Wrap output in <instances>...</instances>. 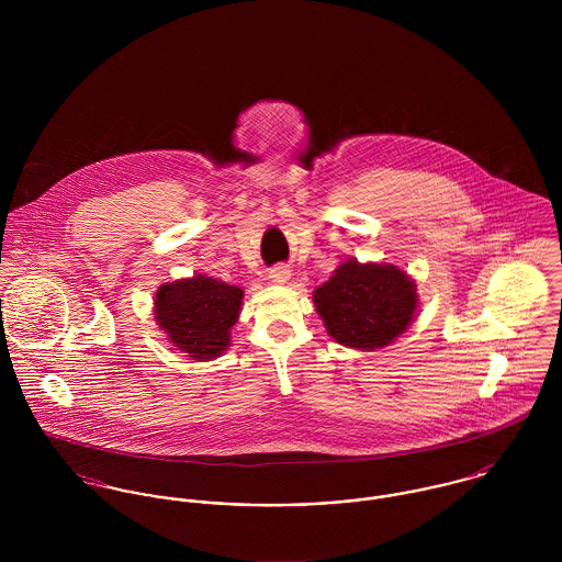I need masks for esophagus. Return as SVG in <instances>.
Here are the masks:
<instances>
[{
	"mask_svg": "<svg viewBox=\"0 0 562 562\" xmlns=\"http://www.w3.org/2000/svg\"><path fill=\"white\" fill-rule=\"evenodd\" d=\"M268 277H270V281H272V283H279V285H283V283H288V281H290V277H292V270H290L288 266H274V268H270Z\"/></svg>",
	"mask_w": 562,
	"mask_h": 562,
	"instance_id": "1",
	"label": "esophagus"
}]
</instances>
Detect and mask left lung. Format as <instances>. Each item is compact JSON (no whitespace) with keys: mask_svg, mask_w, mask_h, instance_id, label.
Listing matches in <instances>:
<instances>
[{"mask_svg":"<svg viewBox=\"0 0 562 562\" xmlns=\"http://www.w3.org/2000/svg\"><path fill=\"white\" fill-rule=\"evenodd\" d=\"M314 303L337 344L374 350L390 346L415 316V283L390 263L344 261L316 288Z\"/></svg>","mask_w":562,"mask_h":562,"instance_id":"obj_1","label":"left lung"}]
</instances>
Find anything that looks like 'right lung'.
Listing matches in <instances>:
<instances>
[{
	"label": "right lung",
	"instance_id": "add662e5",
	"mask_svg": "<svg viewBox=\"0 0 562 562\" xmlns=\"http://www.w3.org/2000/svg\"><path fill=\"white\" fill-rule=\"evenodd\" d=\"M244 290L196 274L161 285L156 294V322L177 350L196 361L221 357L240 316Z\"/></svg>",
	"mask_w": 562,
	"mask_h": 562
}]
</instances>
